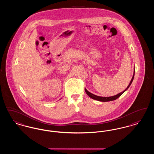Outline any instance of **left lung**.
Segmentation results:
<instances>
[{"label":"left lung","mask_w":154,"mask_h":154,"mask_svg":"<svg viewBox=\"0 0 154 154\" xmlns=\"http://www.w3.org/2000/svg\"><path fill=\"white\" fill-rule=\"evenodd\" d=\"M134 77V72H133V75L132 79H131V81L129 84L128 86L127 87V88H126L124 91H122V92H120V93H119L117 95L112 96H109V97L99 96L95 95H94V94H93L89 92L88 91H87V89L86 88H85V91L86 94H87L91 98H92V99H94V100H97V101L105 102H110V101L115 100H116L117 99H118L122 94H123V93H124L125 92L128 88H129V87L131 86V84H132V81L133 80Z\"/></svg>","instance_id":"1"}]
</instances>
